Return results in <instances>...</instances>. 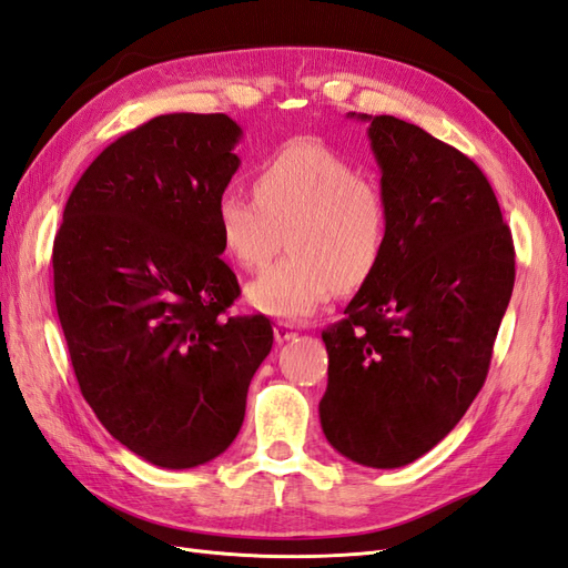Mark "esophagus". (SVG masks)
Wrapping results in <instances>:
<instances>
[{
	"mask_svg": "<svg viewBox=\"0 0 568 568\" xmlns=\"http://www.w3.org/2000/svg\"><path fill=\"white\" fill-rule=\"evenodd\" d=\"M273 336L278 343H285V341H293L297 336V331L293 324H285V322H278L273 326Z\"/></svg>",
	"mask_w": 568,
	"mask_h": 568,
	"instance_id": "obj_1",
	"label": "esophagus"
}]
</instances>
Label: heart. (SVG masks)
Listing matches in <instances>:
<instances>
[{"mask_svg": "<svg viewBox=\"0 0 568 568\" xmlns=\"http://www.w3.org/2000/svg\"><path fill=\"white\" fill-rule=\"evenodd\" d=\"M256 199L225 192L215 223L227 254L258 268L281 250L290 256L246 285L261 314L302 322L336 290L353 293L379 268L388 246V201L382 186L331 145L293 141L266 158L254 178Z\"/></svg>", "mask_w": 568, "mask_h": 568, "instance_id": "1", "label": "heart"}]
</instances>
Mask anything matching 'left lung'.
<instances>
[{
	"label": "left lung",
	"instance_id": "8db88e82",
	"mask_svg": "<svg viewBox=\"0 0 568 568\" xmlns=\"http://www.w3.org/2000/svg\"><path fill=\"white\" fill-rule=\"evenodd\" d=\"M382 170L390 230L379 268L322 333L328 444L400 468L454 429L487 379L514 293L511 230L468 155L390 114H355Z\"/></svg>",
	"mask_w": 568,
	"mask_h": 568
}]
</instances>
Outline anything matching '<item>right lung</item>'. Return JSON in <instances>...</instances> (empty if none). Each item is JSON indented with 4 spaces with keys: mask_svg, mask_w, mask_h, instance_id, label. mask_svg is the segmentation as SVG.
I'll return each mask as SVG.
<instances>
[{
    "mask_svg": "<svg viewBox=\"0 0 568 568\" xmlns=\"http://www.w3.org/2000/svg\"><path fill=\"white\" fill-rule=\"evenodd\" d=\"M240 139L227 114H160L93 160L54 237V302L81 394L158 468H196L235 442L273 345L266 316H221L240 285L215 203Z\"/></svg>",
    "mask_w": 568,
    "mask_h": 568,
    "instance_id": "add662e5",
    "label": "right lung"
}]
</instances>
